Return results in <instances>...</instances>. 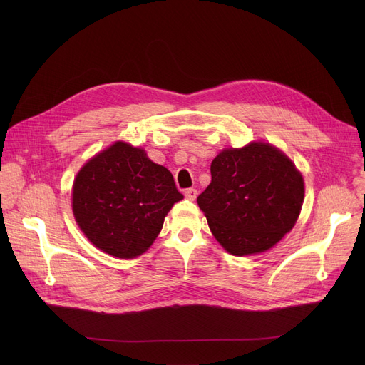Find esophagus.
<instances>
[{
    "instance_id": "obj_1",
    "label": "esophagus",
    "mask_w": 365,
    "mask_h": 365,
    "mask_svg": "<svg viewBox=\"0 0 365 365\" xmlns=\"http://www.w3.org/2000/svg\"><path fill=\"white\" fill-rule=\"evenodd\" d=\"M197 195H198V190L194 187H189L185 190V198H187L190 201H194L197 198Z\"/></svg>"
}]
</instances>
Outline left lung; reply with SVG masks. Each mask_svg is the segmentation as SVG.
<instances>
[{
	"label": "left lung",
	"instance_id": "obj_1",
	"mask_svg": "<svg viewBox=\"0 0 365 365\" xmlns=\"http://www.w3.org/2000/svg\"><path fill=\"white\" fill-rule=\"evenodd\" d=\"M212 183L197 198L215 238L234 256L262 253L294 226L303 178L267 143L226 149L213 160Z\"/></svg>",
	"mask_w": 365,
	"mask_h": 365
}]
</instances>
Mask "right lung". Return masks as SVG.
<instances>
[{"label":"right lung","mask_w":365,"mask_h":365,"mask_svg":"<svg viewBox=\"0 0 365 365\" xmlns=\"http://www.w3.org/2000/svg\"><path fill=\"white\" fill-rule=\"evenodd\" d=\"M182 198L165 167L152 163L143 149L117 142L76 175L72 210L96 247L131 259L148 250L170 208Z\"/></svg>","instance_id":"obj_1"}]
</instances>
